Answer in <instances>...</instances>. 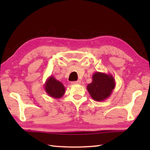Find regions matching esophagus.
Returning a JSON list of instances; mask_svg holds the SVG:
<instances>
[{"instance_id":"obj_1","label":"esophagus","mask_w":150,"mask_h":150,"mask_svg":"<svg viewBox=\"0 0 150 150\" xmlns=\"http://www.w3.org/2000/svg\"><path fill=\"white\" fill-rule=\"evenodd\" d=\"M81 83V81L78 80L77 81H73V82H71V84L73 85H77V84H80Z\"/></svg>"}]
</instances>
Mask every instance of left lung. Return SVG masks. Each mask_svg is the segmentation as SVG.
Wrapping results in <instances>:
<instances>
[{"instance_id":"left-lung-1","label":"left lung","mask_w":150,"mask_h":150,"mask_svg":"<svg viewBox=\"0 0 150 150\" xmlns=\"http://www.w3.org/2000/svg\"><path fill=\"white\" fill-rule=\"evenodd\" d=\"M92 83L87 87L88 92L94 100L103 101L111 95L116 86L115 79L111 74L95 72Z\"/></svg>"}]
</instances>
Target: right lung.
Wrapping results in <instances>:
<instances>
[{"label":"right lung","instance_id":"1","mask_svg":"<svg viewBox=\"0 0 150 150\" xmlns=\"http://www.w3.org/2000/svg\"><path fill=\"white\" fill-rule=\"evenodd\" d=\"M45 91L50 96L54 98H60L65 93V88L63 83L57 81L54 76L47 78L44 84Z\"/></svg>","mask_w":150,"mask_h":150}]
</instances>
